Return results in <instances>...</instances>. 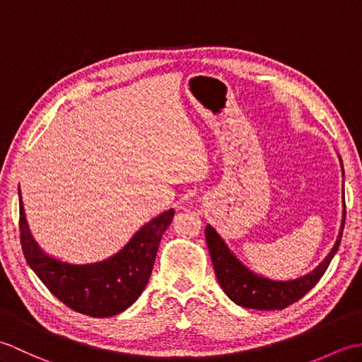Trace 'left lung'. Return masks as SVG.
I'll list each match as a JSON object with an SVG mask.
<instances>
[{
  "instance_id": "1",
  "label": "left lung",
  "mask_w": 362,
  "mask_h": 362,
  "mask_svg": "<svg viewBox=\"0 0 362 362\" xmlns=\"http://www.w3.org/2000/svg\"><path fill=\"white\" fill-rule=\"evenodd\" d=\"M342 177H344V166L342 160ZM342 199H344V187H342ZM345 224V202L341 221V230L337 235V240L329 250L328 255L320 261V264L316 266L302 276L291 280H272L269 276H263L257 272H253L250 267L245 266L243 261L238 258L232 249L228 247L227 243L222 240V236L216 232V228L210 224L205 227V240L209 245L210 257L213 261L214 274L221 284L222 291L226 292L227 297L235 302L236 305L244 306V308L261 310V311H272V310H283L286 306L297 302L302 298L306 292L316 286L317 281L325 274L327 267L332 263L333 257L339 249L342 230Z\"/></svg>"
}]
</instances>
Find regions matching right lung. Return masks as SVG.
Returning <instances> with one entry per match:
<instances>
[{
    "label": "right lung",
    "mask_w": 362,
    "mask_h": 362,
    "mask_svg": "<svg viewBox=\"0 0 362 362\" xmlns=\"http://www.w3.org/2000/svg\"><path fill=\"white\" fill-rule=\"evenodd\" d=\"M20 199V240L29 267L68 308L91 317H110L126 311L148 284L158 244L174 218L169 209L135 232L112 257L87 264H73L43 252L30 233Z\"/></svg>",
    "instance_id": "right-lung-1"
}]
</instances>
